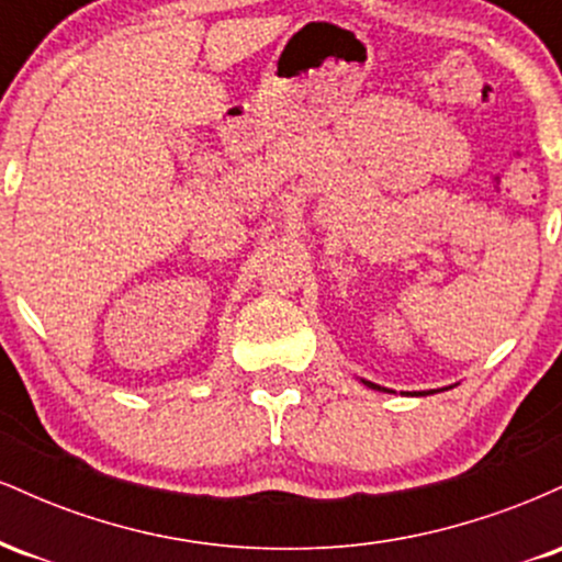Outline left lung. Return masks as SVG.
I'll list each match as a JSON object with an SVG mask.
<instances>
[{
	"label": "left lung",
	"instance_id": "obj_1",
	"mask_svg": "<svg viewBox=\"0 0 562 562\" xmlns=\"http://www.w3.org/2000/svg\"><path fill=\"white\" fill-rule=\"evenodd\" d=\"M367 385H370V389H378V391H385V389H380V385H375V383H367Z\"/></svg>",
	"mask_w": 562,
	"mask_h": 562
}]
</instances>
